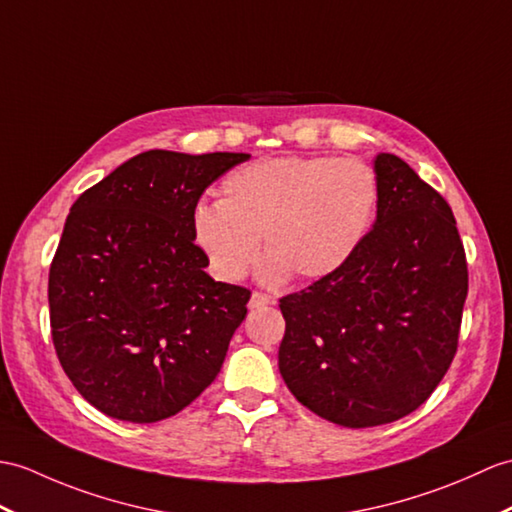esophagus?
I'll return each instance as SVG.
<instances>
[{
    "label": "esophagus",
    "instance_id": "1",
    "mask_svg": "<svg viewBox=\"0 0 512 512\" xmlns=\"http://www.w3.org/2000/svg\"><path fill=\"white\" fill-rule=\"evenodd\" d=\"M266 305H270V296L261 292H253L251 299H248V307H251V310H259V307H266Z\"/></svg>",
    "mask_w": 512,
    "mask_h": 512
}]
</instances>
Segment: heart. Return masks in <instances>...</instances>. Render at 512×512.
Masks as SVG:
<instances>
[{"label":"heart","mask_w":512,"mask_h":512,"mask_svg":"<svg viewBox=\"0 0 512 512\" xmlns=\"http://www.w3.org/2000/svg\"><path fill=\"white\" fill-rule=\"evenodd\" d=\"M379 183L358 159L268 157L233 170L222 200H198L189 231L211 275L235 283L259 255V281L292 275L312 283L336 275L373 227Z\"/></svg>","instance_id":"heart-1"}]
</instances>
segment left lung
Segmentation results:
<instances>
[{"label": "left lung", "mask_w": 512, "mask_h": 512, "mask_svg": "<svg viewBox=\"0 0 512 512\" xmlns=\"http://www.w3.org/2000/svg\"><path fill=\"white\" fill-rule=\"evenodd\" d=\"M373 229L349 264L283 296L279 373L318 417L375 427L417 410L445 377L467 259L445 198L395 154L373 159Z\"/></svg>", "instance_id": "1"}]
</instances>
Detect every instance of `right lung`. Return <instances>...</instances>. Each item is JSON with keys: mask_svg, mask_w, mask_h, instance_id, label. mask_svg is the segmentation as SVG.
<instances>
[{"mask_svg": "<svg viewBox=\"0 0 512 512\" xmlns=\"http://www.w3.org/2000/svg\"><path fill=\"white\" fill-rule=\"evenodd\" d=\"M246 152L148 150L87 189L50 266L52 340L93 408L157 423L220 373L251 292L213 281L189 216Z\"/></svg>", "mask_w": 512, "mask_h": 512, "instance_id": "obj_1", "label": "right lung"}]
</instances>
